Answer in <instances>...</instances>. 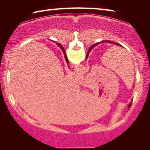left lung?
I'll return each instance as SVG.
<instances>
[{
	"mask_svg": "<svg viewBox=\"0 0 150 150\" xmlns=\"http://www.w3.org/2000/svg\"><path fill=\"white\" fill-rule=\"evenodd\" d=\"M108 42V43H110V44H115V45H118V46L122 47V46L121 45H120L119 44H118V43H116V42H112V41H102V42H98V43H96V44L93 45L92 46H91V47H90V49L88 50V53H87V57H86V59H87L88 55V54H89V52H91V50H92V49H93V47H95V46H96V45H98L99 44H100L101 42L103 43V42ZM132 100H133V99H132ZM131 106H132V103H130V105H128V108H130L131 107Z\"/></svg>",
	"mask_w": 150,
	"mask_h": 150,
	"instance_id": "8db88e82",
	"label": "left lung"
}]
</instances>
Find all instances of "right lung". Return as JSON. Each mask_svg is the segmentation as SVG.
Listing matches in <instances>:
<instances>
[{
  "instance_id": "add662e5",
  "label": "right lung",
  "mask_w": 150,
  "mask_h": 150,
  "mask_svg": "<svg viewBox=\"0 0 150 150\" xmlns=\"http://www.w3.org/2000/svg\"><path fill=\"white\" fill-rule=\"evenodd\" d=\"M57 45L58 46H59V47L61 48V49L62 50L63 52V54H64V55H65V61H66V62H67V64H69V61H68V59H67V55H66V54H65V52L64 48H63V47L62 46V45H61V44H59V43H57Z\"/></svg>"
}]
</instances>
